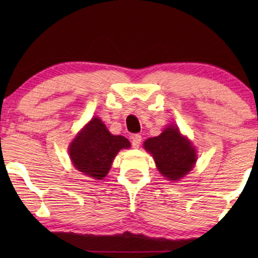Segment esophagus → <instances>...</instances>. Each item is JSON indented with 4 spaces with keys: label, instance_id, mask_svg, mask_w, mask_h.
<instances>
[{
    "label": "esophagus",
    "instance_id": "34e87169",
    "mask_svg": "<svg viewBox=\"0 0 258 258\" xmlns=\"http://www.w3.org/2000/svg\"><path fill=\"white\" fill-rule=\"evenodd\" d=\"M141 142H142V136L141 135H134L132 137V144L134 148H139Z\"/></svg>",
    "mask_w": 258,
    "mask_h": 258
}]
</instances>
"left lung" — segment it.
Returning <instances> with one entry per match:
<instances>
[{"mask_svg":"<svg viewBox=\"0 0 258 258\" xmlns=\"http://www.w3.org/2000/svg\"><path fill=\"white\" fill-rule=\"evenodd\" d=\"M143 146L154 157L158 171L169 181L183 178L196 163L195 148L176 125L167 126L161 135L150 137Z\"/></svg>","mask_w":258,"mask_h":258,"instance_id":"left-lung-1","label":"left lung"}]
</instances>
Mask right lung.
I'll return each instance as SVG.
<instances>
[{
	"label": "right lung",
	"mask_w": 258,
	"mask_h": 258,
	"mask_svg": "<svg viewBox=\"0 0 258 258\" xmlns=\"http://www.w3.org/2000/svg\"><path fill=\"white\" fill-rule=\"evenodd\" d=\"M130 147V142L121 135H112L98 117L77 134L69 146V155L74 167L88 177L103 179L121 149Z\"/></svg>",
	"instance_id": "obj_1"
}]
</instances>
